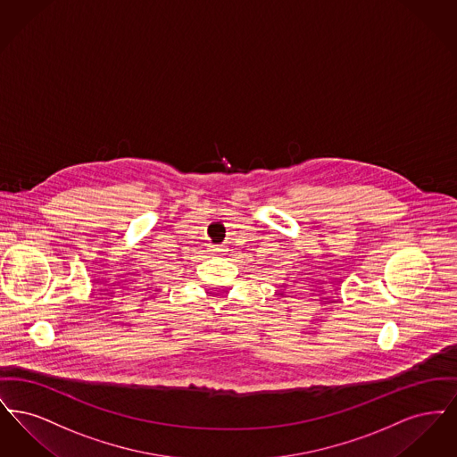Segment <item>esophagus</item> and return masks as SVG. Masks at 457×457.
<instances>
[{
    "label": "esophagus",
    "instance_id": "obj_1",
    "mask_svg": "<svg viewBox=\"0 0 457 457\" xmlns=\"http://www.w3.org/2000/svg\"><path fill=\"white\" fill-rule=\"evenodd\" d=\"M212 253H222L224 252V248H220V246H212V250H211Z\"/></svg>",
    "mask_w": 457,
    "mask_h": 457
}]
</instances>
